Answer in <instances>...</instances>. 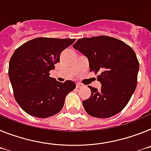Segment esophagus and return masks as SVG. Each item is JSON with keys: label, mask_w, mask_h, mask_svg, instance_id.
Listing matches in <instances>:
<instances>
[{"label": "esophagus", "mask_w": 151, "mask_h": 151, "mask_svg": "<svg viewBox=\"0 0 151 151\" xmlns=\"http://www.w3.org/2000/svg\"><path fill=\"white\" fill-rule=\"evenodd\" d=\"M82 86H83V84H81V83H77V84H76V87H77V88H81Z\"/></svg>", "instance_id": "esophagus-1"}]
</instances>
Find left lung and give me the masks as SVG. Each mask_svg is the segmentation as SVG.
I'll list each match as a JSON object with an SVG mask.
<instances>
[{"mask_svg": "<svg viewBox=\"0 0 151 151\" xmlns=\"http://www.w3.org/2000/svg\"><path fill=\"white\" fill-rule=\"evenodd\" d=\"M73 47L88 58L90 71L99 73L97 81L102 84L99 90L88 86L91 95L82 102L85 111L100 119L121 112L137 86L135 52L124 42L105 36L79 39Z\"/></svg>", "mask_w": 151, "mask_h": 151, "instance_id": "obj_1", "label": "left lung"}]
</instances>
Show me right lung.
<instances>
[{
  "mask_svg": "<svg viewBox=\"0 0 151 151\" xmlns=\"http://www.w3.org/2000/svg\"><path fill=\"white\" fill-rule=\"evenodd\" d=\"M73 39L36 38L17 48L9 62L8 75L14 97L29 115L48 118L59 112L66 96L75 89L74 81L61 83L49 77L60 55Z\"/></svg>",
  "mask_w": 151,
  "mask_h": 151,
  "instance_id": "add662e5",
  "label": "right lung"
}]
</instances>
